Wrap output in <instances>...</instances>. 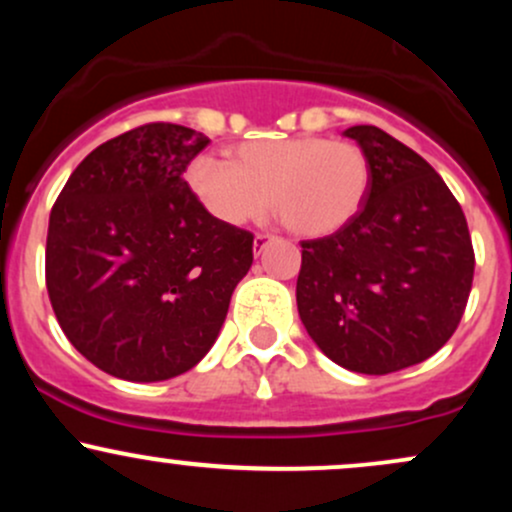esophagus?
I'll return each mask as SVG.
<instances>
[{
	"instance_id": "1",
	"label": "esophagus",
	"mask_w": 512,
	"mask_h": 512,
	"mask_svg": "<svg viewBox=\"0 0 512 512\" xmlns=\"http://www.w3.org/2000/svg\"><path fill=\"white\" fill-rule=\"evenodd\" d=\"M269 238H272V236H269V233H257L255 243H252V245H255V255H260V252L264 250V245L269 243Z\"/></svg>"
}]
</instances>
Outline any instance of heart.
<instances>
[{
  "instance_id": "b5f03b06",
  "label": "heart",
  "mask_w": 512,
  "mask_h": 512,
  "mask_svg": "<svg viewBox=\"0 0 512 512\" xmlns=\"http://www.w3.org/2000/svg\"><path fill=\"white\" fill-rule=\"evenodd\" d=\"M187 185L226 226L274 207L289 231L320 238L356 219L368 197L370 161L361 146L344 139H257L236 146L231 161L197 156L187 168Z\"/></svg>"
}]
</instances>
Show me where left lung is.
I'll return each mask as SVG.
<instances>
[{
    "label": "left lung",
    "instance_id": "left-lung-1",
    "mask_svg": "<svg viewBox=\"0 0 512 512\" xmlns=\"http://www.w3.org/2000/svg\"><path fill=\"white\" fill-rule=\"evenodd\" d=\"M370 161L354 221L303 240L296 301L305 330L342 368L385 375L426 361L467 308L474 248L443 178L373 125L346 129Z\"/></svg>",
    "mask_w": 512,
    "mask_h": 512
}]
</instances>
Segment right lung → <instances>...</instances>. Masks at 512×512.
Segmentation results:
<instances>
[{
	"mask_svg": "<svg viewBox=\"0 0 512 512\" xmlns=\"http://www.w3.org/2000/svg\"><path fill=\"white\" fill-rule=\"evenodd\" d=\"M209 137L149 122L93 149L50 211L45 284L93 366L132 383L195 368L252 264V233L216 221L187 166Z\"/></svg>",
	"mask_w": 512,
	"mask_h": 512,
	"instance_id": "add662e5",
	"label": "right lung"
}]
</instances>
